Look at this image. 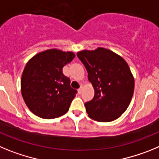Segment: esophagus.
Returning <instances> with one entry per match:
<instances>
[{
	"instance_id": "1",
	"label": "esophagus",
	"mask_w": 159,
	"mask_h": 159,
	"mask_svg": "<svg viewBox=\"0 0 159 159\" xmlns=\"http://www.w3.org/2000/svg\"><path fill=\"white\" fill-rule=\"evenodd\" d=\"M82 89H83V87H82V85H81V86H80V88L78 89V93L79 94H81V93H82Z\"/></svg>"
}]
</instances>
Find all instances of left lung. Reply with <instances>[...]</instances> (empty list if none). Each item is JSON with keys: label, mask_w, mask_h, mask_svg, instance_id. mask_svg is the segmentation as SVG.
Listing matches in <instances>:
<instances>
[{"label": "left lung", "mask_w": 159, "mask_h": 159, "mask_svg": "<svg viewBox=\"0 0 159 159\" xmlns=\"http://www.w3.org/2000/svg\"><path fill=\"white\" fill-rule=\"evenodd\" d=\"M88 72L95 94L85 103L87 113L98 122H110L120 116L132 98L135 81L125 60L109 50L99 48L77 54Z\"/></svg>", "instance_id": "8db88e82"}]
</instances>
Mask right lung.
I'll use <instances>...</instances> for the list:
<instances>
[{"label": "right lung", "instance_id": "right-lung-1", "mask_svg": "<svg viewBox=\"0 0 159 159\" xmlns=\"http://www.w3.org/2000/svg\"><path fill=\"white\" fill-rule=\"evenodd\" d=\"M75 57L73 52L48 50L28 61L21 78V93L30 111L54 119L66 113L77 93L62 68Z\"/></svg>", "mask_w": 159, "mask_h": 159}]
</instances>
